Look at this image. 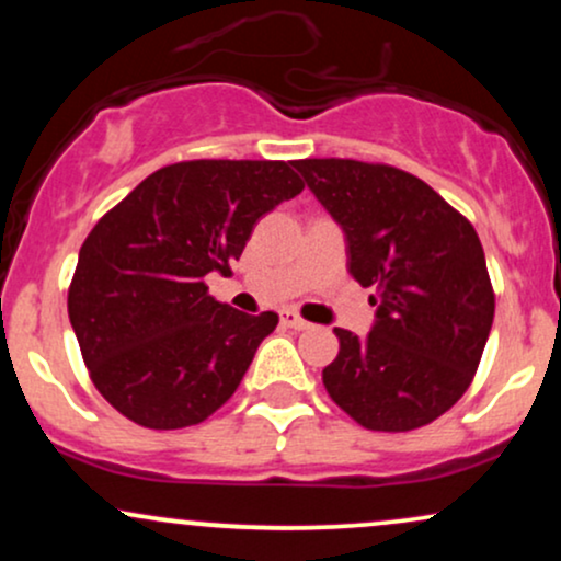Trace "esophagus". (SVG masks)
<instances>
[{
	"mask_svg": "<svg viewBox=\"0 0 561 561\" xmlns=\"http://www.w3.org/2000/svg\"><path fill=\"white\" fill-rule=\"evenodd\" d=\"M279 319L282 324L289 327V330H308V327H311V321L302 319L298 311H293V308H285V311L279 313Z\"/></svg>",
	"mask_w": 561,
	"mask_h": 561,
	"instance_id": "34e87169",
	"label": "esophagus"
}]
</instances>
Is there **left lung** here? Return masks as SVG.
Listing matches in <instances>:
<instances>
[{
    "label": "left lung",
    "mask_w": 561,
    "mask_h": 561,
    "mask_svg": "<svg viewBox=\"0 0 561 561\" xmlns=\"http://www.w3.org/2000/svg\"><path fill=\"white\" fill-rule=\"evenodd\" d=\"M347 237V268L371 287L366 337L334 327L321 371L340 409L366 430L409 433L465 396L491 334L495 295L478 231L414 173L347 158L293 160Z\"/></svg>",
    "instance_id": "1"
}]
</instances>
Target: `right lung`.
<instances>
[{
  "instance_id": "obj_1",
  "label": "right lung",
  "mask_w": 561,
  "mask_h": 561,
  "mask_svg": "<svg viewBox=\"0 0 561 561\" xmlns=\"http://www.w3.org/2000/svg\"><path fill=\"white\" fill-rule=\"evenodd\" d=\"M302 192L293 160H182L141 182L81 244L68 317L100 396L147 430L208 420L279 317L229 308V274L259 218Z\"/></svg>"
}]
</instances>
